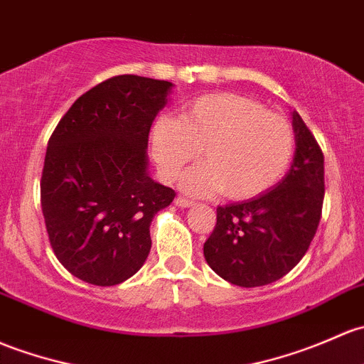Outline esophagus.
Wrapping results in <instances>:
<instances>
[{"mask_svg":"<svg viewBox=\"0 0 364 364\" xmlns=\"http://www.w3.org/2000/svg\"><path fill=\"white\" fill-rule=\"evenodd\" d=\"M176 205H179V208H190V205H193V202L188 200L186 197H178L176 198Z\"/></svg>","mask_w":364,"mask_h":364,"instance_id":"1","label":"esophagus"}]
</instances>
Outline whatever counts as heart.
<instances>
[{"mask_svg":"<svg viewBox=\"0 0 364 364\" xmlns=\"http://www.w3.org/2000/svg\"><path fill=\"white\" fill-rule=\"evenodd\" d=\"M151 153L164 179L172 181L202 150L205 162L185 172L181 185L193 195L221 192L247 200L269 192L291 166L294 131L262 102L239 94H209L186 102L178 120L159 118Z\"/></svg>","mask_w":364,"mask_h":364,"instance_id":"obj_1","label":"heart"}]
</instances>
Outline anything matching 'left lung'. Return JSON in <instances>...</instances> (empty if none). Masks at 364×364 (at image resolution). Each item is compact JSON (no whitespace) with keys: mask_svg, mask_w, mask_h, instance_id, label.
I'll use <instances>...</instances> for the list:
<instances>
[{"mask_svg":"<svg viewBox=\"0 0 364 364\" xmlns=\"http://www.w3.org/2000/svg\"><path fill=\"white\" fill-rule=\"evenodd\" d=\"M296 151L288 174L250 200L218 205L204 244L209 267L242 288L284 277L311 246L323 213L324 155L311 129L293 112Z\"/></svg>","mask_w":364,"mask_h":364,"instance_id":"left-lung-1","label":"left lung"}]
</instances>
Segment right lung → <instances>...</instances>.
Wrapping results in <instances>:
<instances>
[{"instance_id": "obj_1", "label": "right lung", "mask_w": 364, "mask_h": 364, "mask_svg": "<svg viewBox=\"0 0 364 364\" xmlns=\"http://www.w3.org/2000/svg\"><path fill=\"white\" fill-rule=\"evenodd\" d=\"M172 83L118 75L80 95L48 139L41 211L64 269L95 286L127 281L151 250L150 225L174 200L148 176V136Z\"/></svg>"}]
</instances>
